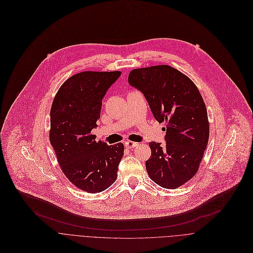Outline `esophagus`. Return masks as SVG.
Listing matches in <instances>:
<instances>
[{"label": "esophagus", "instance_id": "34e87169", "mask_svg": "<svg viewBox=\"0 0 253 253\" xmlns=\"http://www.w3.org/2000/svg\"><path fill=\"white\" fill-rule=\"evenodd\" d=\"M125 145L126 147L127 148H133V147H136L138 145V142H135V141H131V140H127L125 142Z\"/></svg>", "mask_w": 253, "mask_h": 253}]
</instances>
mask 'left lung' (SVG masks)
I'll return each instance as SVG.
<instances>
[{
	"instance_id": "8db88e82",
	"label": "left lung",
	"mask_w": 253,
	"mask_h": 253,
	"mask_svg": "<svg viewBox=\"0 0 253 253\" xmlns=\"http://www.w3.org/2000/svg\"><path fill=\"white\" fill-rule=\"evenodd\" d=\"M128 83L144 94L155 119L166 124L167 144L149 142L148 176L164 188H177L196 174L208 146L205 100L187 76L168 65L134 69Z\"/></svg>"
}]
</instances>
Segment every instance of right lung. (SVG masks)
<instances>
[{
  "label": "right lung",
  "instance_id": "1",
  "mask_svg": "<svg viewBox=\"0 0 253 253\" xmlns=\"http://www.w3.org/2000/svg\"><path fill=\"white\" fill-rule=\"evenodd\" d=\"M120 76L119 71L76 74L61 85L50 108L49 142L64 174L83 191H104L118 177L124 144L96 141L91 130L102 99Z\"/></svg>",
  "mask_w": 253,
  "mask_h": 253
}]
</instances>
